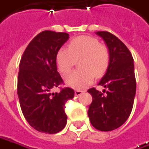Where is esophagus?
I'll return each instance as SVG.
<instances>
[{"instance_id": "obj_1", "label": "esophagus", "mask_w": 149, "mask_h": 149, "mask_svg": "<svg viewBox=\"0 0 149 149\" xmlns=\"http://www.w3.org/2000/svg\"><path fill=\"white\" fill-rule=\"evenodd\" d=\"M82 93H83V92L81 91V90H76V91H75V96H77V97L81 96Z\"/></svg>"}]
</instances>
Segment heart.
<instances>
[{"label":"heart","instance_id":"heart-1","mask_svg":"<svg viewBox=\"0 0 149 149\" xmlns=\"http://www.w3.org/2000/svg\"><path fill=\"white\" fill-rule=\"evenodd\" d=\"M110 51L106 45L102 44L93 36H81L72 39L68 48L62 47L56 56L58 70L67 73L80 60L81 69L72 71L65 77L69 87L82 89L93 81L94 76L100 77L107 72L110 63Z\"/></svg>","mask_w":149,"mask_h":149}]
</instances>
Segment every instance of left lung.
Returning a JSON list of instances; mask_svg holds the SVG:
<instances>
[{"instance_id": "obj_1", "label": "left lung", "mask_w": 149, "mask_h": 149, "mask_svg": "<svg viewBox=\"0 0 149 149\" xmlns=\"http://www.w3.org/2000/svg\"><path fill=\"white\" fill-rule=\"evenodd\" d=\"M110 51V63L98 85L87 93L93 96L88 117L92 125L100 131H112L122 126L132 112L136 93V79L133 56L124 43L108 31H97ZM105 93L104 94V93Z\"/></svg>"}]
</instances>
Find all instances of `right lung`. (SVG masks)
I'll list each match as a JSON object with an SVG mask.
<instances>
[{"mask_svg":"<svg viewBox=\"0 0 149 149\" xmlns=\"http://www.w3.org/2000/svg\"><path fill=\"white\" fill-rule=\"evenodd\" d=\"M68 38L66 32L42 31L28 44L20 62L17 94L21 108L28 123L41 133L54 134L67 124L64 107L74 97V90L65 87L55 93L52 90L63 82L56 56Z\"/></svg>","mask_w":149,"mask_h":149,"instance_id":"1","label":"right lung"}]
</instances>
